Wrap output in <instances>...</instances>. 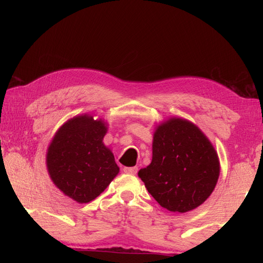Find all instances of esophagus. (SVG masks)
<instances>
[{
    "label": "esophagus",
    "mask_w": 263,
    "mask_h": 263,
    "mask_svg": "<svg viewBox=\"0 0 263 263\" xmlns=\"http://www.w3.org/2000/svg\"><path fill=\"white\" fill-rule=\"evenodd\" d=\"M123 172L124 173H126V174H137V172H138V167H124V168H123Z\"/></svg>",
    "instance_id": "34e87169"
}]
</instances>
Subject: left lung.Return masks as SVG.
Masks as SVG:
<instances>
[{
	"mask_svg": "<svg viewBox=\"0 0 263 263\" xmlns=\"http://www.w3.org/2000/svg\"><path fill=\"white\" fill-rule=\"evenodd\" d=\"M217 152L200 128L172 117L156 127L153 160L138 175L163 208L186 212L210 197L219 177Z\"/></svg>",
	"mask_w": 263,
	"mask_h": 263,
	"instance_id": "1",
	"label": "left lung"
}]
</instances>
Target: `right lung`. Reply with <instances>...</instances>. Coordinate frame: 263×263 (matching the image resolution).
<instances>
[{"label": "right lung", "mask_w": 263, "mask_h": 263, "mask_svg": "<svg viewBox=\"0 0 263 263\" xmlns=\"http://www.w3.org/2000/svg\"><path fill=\"white\" fill-rule=\"evenodd\" d=\"M106 132L107 124L103 120L83 114L65 122L49 143V177L79 203L96 199L120 172L113 153L103 142Z\"/></svg>", "instance_id": "1"}]
</instances>
